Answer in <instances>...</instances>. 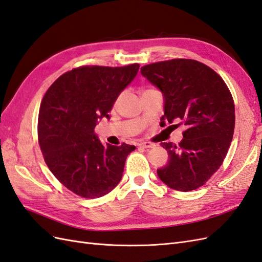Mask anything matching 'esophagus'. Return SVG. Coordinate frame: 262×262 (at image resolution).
<instances>
[{"mask_svg": "<svg viewBox=\"0 0 262 262\" xmlns=\"http://www.w3.org/2000/svg\"><path fill=\"white\" fill-rule=\"evenodd\" d=\"M139 147H143V148H154L156 145L152 143H149V141H145V143H140L138 144Z\"/></svg>", "mask_w": 262, "mask_h": 262, "instance_id": "1", "label": "esophagus"}]
</instances>
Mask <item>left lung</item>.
Segmentation results:
<instances>
[{"label": "left lung", "mask_w": 262, "mask_h": 262, "mask_svg": "<svg viewBox=\"0 0 262 262\" xmlns=\"http://www.w3.org/2000/svg\"><path fill=\"white\" fill-rule=\"evenodd\" d=\"M140 72L162 93L160 125L182 121L186 126L180 144L161 143L169 160L157 174L173 190H195L227 155L235 128L233 96L217 73L192 59L147 64Z\"/></svg>", "instance_id": "left-lung-1"}]
</instances>
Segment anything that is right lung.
<instances>
[{
    "mask_svg": "<svg viewBox=\"0 0 262 262\" xmlns=\"http://www.w3.org/2000/svg\"><path fill=\"white\" fill-rule=\"evenodd\" d=\"M138 63L81 67L66 72L47 90L40 104L38 139L49 170L67 189L85 199L101 198L121 181L127 156L135 146H104L94 133Z\"/></svg>",
    "mask_w": 262,
    "mask_h": 262,
    "instance_id": "obj_1",
    "label": "right lung"
}]
</instances>
